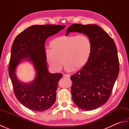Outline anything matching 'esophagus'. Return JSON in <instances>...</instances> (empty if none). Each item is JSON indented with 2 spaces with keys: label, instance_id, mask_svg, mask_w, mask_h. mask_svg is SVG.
Segmentation results:
<instances>
[{
  "label": "esophagus",
  "instance_id": "34e87169",
  "mask_svg": "<svg viewBox=\"0 0 129 129\" xmlns=\"http://www.w3.org/2000/svg\"><path fill=\"white\" fill-rule=\"evenodd\" d=\"M63 77H64V78H70V75H68V74H64V75H63Z\"/></svg>",
  "mask_w": 129,
  "mask_h": 129
}]
</instances>
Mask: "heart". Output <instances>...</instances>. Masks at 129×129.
I'll return each instance as SVG.
<instances>
[{
  "instance_id": "b5f03b06",
  "label": "heart",
  "mask_w": 129,
  "mask_h": 129,
  "mask_svg": "<svg viewBox=\"0 0 129 129\" xmlns=\"http://www.w3.org/2000/svg\"><path fill=\"white\" fill-rule=\"evenodd\" d=\"M51 50H46L45 56L49 66L59 72L66 64L68 72L79 71L85 66L92 52V42L85 35H62L50 43Z\"/></svg>"
}]
</instances>
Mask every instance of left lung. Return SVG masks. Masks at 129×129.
Returning a JSON list of instances; mask_svg holds the SVG:
<instances>
[{
    "instance_id": "8db88e82",
    "label": "left lung",
    "mask_w": 129,
    "mask_h": 129,
    "mask_svg": "<svg viewBox=\"0 0 129 129\" xmlns=\"http://www.w3.org/2000/svg\"><path fill=\"white\" fill-rule=\"evenodd\" d=\"M87 35L91 40L92 52L86 65L70 77L73 100L79 108L92 110L109 100L119 73L117 49L113 39L95 24H74L67 29Z\"/></svg>"
}]
</instances>
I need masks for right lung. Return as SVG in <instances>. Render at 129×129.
I'll use <instances>...</instances> for the list:
<instances>
[{"label":"right lung","instance_id":"1","mask_svg":"<svg viewBox=\"0 0 129 129\" xmlns=\"http://www.w3.org/2000/svg\"><path fill=\"white\" fill-rule=\"evenodd\" d=\"M65 27L50 24L33 25L19 34L13 43L9 74L14 92L19 102L33 111L48 110L56 100V90L62 75L49 73L44 45L49 37L57 33ZM23 58L31 61L36 71L35 80L29 84L19 82L15 75L16 68Z\"/></svg>","mask_w":129,"mask_h":129}]
</instances>
